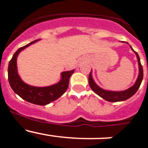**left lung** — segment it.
<instances>
[{
    "mask_svg": "<svg viewBox=\"0 0 148 148\" xmlns=\"http://www.w3.org/2000/svg\"><path fill=\"white\" fill-rule=\"evenodd\" d=\"M133 49V48L131 47ZM134 51V50H133ZM135 52V51H134ZM136 55L137 56V59H138V68H139V73H138V76L137 78L136 82L135 84L131 87L130 88L127 89V90H125V91H121V92H114V91H108V90H104L103 89L100 88L94 82L93 79L92 78V75H91V72L90 73L89 75V84L90 87H91L92 90L95 93L99 95L100 97L102 99H105V100L110 101V102H117V101H125L133 96L136 92H137V90H138L139 87L141 85V83L143 79V68H142V64L140 62V58L138 56V53L135 52Z\"/></svg>",
    "mask_w": 148,
    "mask_h": 148,
    "instance_id": "obj_1",
    "label": "left lung"
}]
</instances>
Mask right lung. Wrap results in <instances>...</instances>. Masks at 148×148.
<instances>
[{"instance_id": "1", "label": "right lung", "mask_w": 148, "mask_h": 148, "mask_svg": "<svg viewBox=\"0 0 148 148\" xmlns=\"http://www.w3.org/2000/svg\"><path fill=\"white\" fill-rule=\"evenodd\" d=\"M38 40L39 39L35 40L27 45L19 48L13 55L12 58L9 62L8 79L13 91L23 100L38 105H46L58 99L64 93L69 85L70 77L74 70L63 72L61 73V80L58 84L49 87H36L24 83L18 75L16 64L17 57L21 51Z\"/></svg>"}]
</instances>
